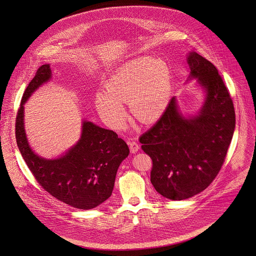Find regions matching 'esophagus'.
<instances>
[{
  "label": "esophagus",
  "mask_w": 256,
  "mask_h": 256,
  "mask_svg": "<svg viewBox=\"0 0 256 256\" xmlns=\"http://www.w3.org/2000/svg\"><path fill=\"white\" fill-rule=\"evenodd\" d=\"M128 144L130 146V150L132 153H136L140 149V145L138 144V142L136 140H128Z\"/></svg>",
  "instance_id": "esophagus-1"
}]
</instances>
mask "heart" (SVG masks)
<instances>
[{"mask_svg":"<svg viewBox=\"0 0 256 256\" xmlns=\"http://www.w3.org/2000/svg\"><path fill=\"white\" fill-rule=\"evenodd\" d=\"M107 93L96 95V107L103 120L113 128L126 122L122 103H128L138 120L149 122L166 111L172 82L169 66L162 60L142 57L128 62L106 82Z\"/></svg>","mask_w":256,"mask_h":256,"instance_id":"obj_1","label":"heart"}]
</instances>
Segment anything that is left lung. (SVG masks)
<instances>
[{
    "mask_svg": "<svg viewBox=\"0 0 256 256\" xmlns=\"http://www.w3.org/2000/svg\"><path fill=\"white\" fill-rule=\"evenodd\" d=\"M188 78L206 90L198 116L186 118L172 97L157 122L140 138L150 156V180L161 196L190 198L210 186L221 170L232 138L236 114L227 87L216 66L196 52L188 57Z\"/></svg>",
    "mask_w": 256,
    "mask_h": 256,
    "instance_id": "1",
    "label": "left lung"
}]
</instances>
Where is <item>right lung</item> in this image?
<instances>
[{
    "label": "right lung",
    "mask_w": 256,
    "mask_h": 256,
    "mask_svg": "<svg viewBox=\"0 0 256 256\" xmlns=\"http://www.w3.org/2000/svg\"><path fill=\"white\" fill-rule=\"evenodd\" d=\"M50 78V66L43 64L26 87L16 118V143L29 170L48 194L70 206L89 210L112 196L116 170L130 149L113 130L84 122L82 138L64 156L55 160L37 156L26 140L24 105Z\"/></svg>",
    "instance_id": "add662e5"
}]
</instances>
